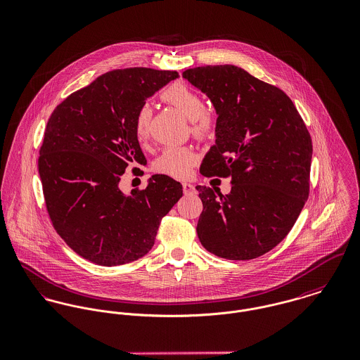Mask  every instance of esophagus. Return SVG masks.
<instances>
[{
  "instance_id": "obj_1",
  "label": "esophagus",
  "mask_w": 360,
  "mask_h": 360,
  "mask_svg": "<svg viewBox=\"0 0 360 360\" xmlns=\"http://www.w3.org/2000/svg\"><path fill=\"white\" fill-rule=\"evenodd\" d=\"M182 191H184V193L185 194H194V192H195L193 185H191V184H188V182H184V184H182Z\"/></svg>"
}]
</instances>
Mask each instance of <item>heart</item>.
<instances>
[{"instance_id": "1", "label": "heart", "mask_w": 360, "mask_h": 360, "mask_svg": "<svg viewBox=\"0 0 360 360\" xmlns=\"http://www.w3.org/2000/svg\"><path fill=\"white\" fill-rule=\"evenodd\" d=\"M160 98L167 105L182 112L192 120V133L200 141L211 139L218 127L215 115L205 110V101L202 96L185 82H174L168 84L160 93ZM152 108L149 104H142L134 116V133L139 142H146L149 139V129L152 122ZM197 155L188 146H171L156 159L153 168L156 172L168 175L176 179H184L191 175Z\"/></svg>"}]
</instances>
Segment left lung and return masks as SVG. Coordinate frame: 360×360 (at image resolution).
<instances>
[{"label": "left lung", "instance_id": "obj_1", "mask_svg": "<svg viewBox=\"0 0 360 360\" xmlns=\"http://www.w3.org/2000/svg\"><path fill=\"white\" fill-rule=\"evenodd\" d=\"M182 77L205 93L218 113L217 143L204 176L231 178V192L195 186L202 201L197 236L208 252L250 260L292 230L309 194L312 141L292 100L236 65H205Z\"/></svg>", "mask_w": 360, "mask_h": 360}]
</instances>
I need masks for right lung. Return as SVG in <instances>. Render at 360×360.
Segmentation results:
<instances>
[{
    "label": "right lung",
    "mask_w": 360,
    "mask_h": 360,
    "mask_svg": "<svg viewBox=\"0 0 360 360\" xmlns=\"http://www.w3.org/2000/svg\"><path fill=\"white\" fill-rule=\"evenodd\" d=\"M178 77L143 67L113 70L70 94L48 120L38 159L46 211L65 244L91 263L111 267L146 255L182 197V185L160 174L130 195L119 189L127 167L146 163L136 112Z\"/></svg>",
    "instance_id": "right-lung-1"
}]
</instances>
